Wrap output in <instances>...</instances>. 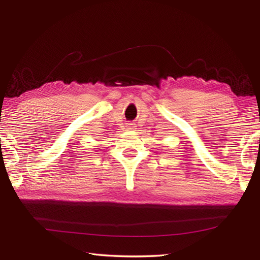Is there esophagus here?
I'll use <instances>...</instances> for the list:
<instances>
[{"label":"esophagus","mask_w":260,"mask_h":260,"mask_svg":"<svg viewBox=\"0 0 260 260\" xmlns=\"http://www.w3.org/2000/svg\"><path fill=\"white\" fill-rule=\"evenodd\" d=\"M135 124H133V123H127L126 124V128L128 129V131H132V129H134L135 128Z\"/></svg>","instance_id":"esophagus-1"}]
</instances>
